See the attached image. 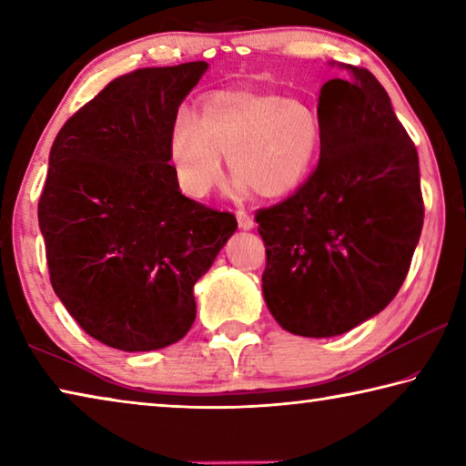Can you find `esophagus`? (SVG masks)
I'll return each instance as SVG.
<instances>
[{
	"label": "esophagus",
	"instance_id": "1",
	"mask_svg": "<svg viewBox=\"0 0 466 466\" xmlns=\"http://www.w3.org/2000/svg\"><path fill=\"white\" fill-rule=\"evenodd\" d=\"M236 219H238V226L242 230H252V228H255V219H252L244 209L236 211Z\"/></svg>",
	"mask_w": 466,
	"mask_h": 466
}]
</instances>
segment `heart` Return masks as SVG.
Returning <instances> with one entry per match:
<instances>
[{
    "instance_id": "b5f03b06",
    "label": "heart",
    "mask_w": 466,
    "mask_h": 466,
    "mask_svg": "<svg viewBox=\"0 0 466 466\" xmlns=\"http://www.w3.org/2000/svg\"><path fill=\"white\" fill-rule=\"evenodd\" d=\"M322 121L296 98L258 90H219L195 115H178L168 131V157L180 191L201 199L222 183V157L238 188L265 199L296 193L317 168Z\"/></svg>"
}]
</instances>
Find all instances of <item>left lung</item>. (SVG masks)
<instances>
[{"label": "left lung", "mask_w": 466, "mask_h": 466, "mask_svg": "<svg viewBox=\"0 0 466 466\" xmlns=\"http://www.w3.org/2000/svg\"><path fill=\"white\" fill-rule=\"evenodd\" d=\"M320 88V160L310 178L257 211L263 296L279 325L335 337L384 310L423 228L420 157L380 82L343 66Z\"/></svg>", "instance_id": "obj_1"}]
</instances>
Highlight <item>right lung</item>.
<instances>
[{"instance_id":"1","label":"right lung","mask_w":466,"mask_h":466,"mask_svg":"<svg viewBox=\"0 0 466 466\" xmlns=\"http://www.w3.org/2000/svg\"><path fill=\"white\" fill-rule=\"evenodd\" d=\"M205 61L115 77L69 116L38 199L51 286L86 333L123 351L183 339L193 286L236 232L180 193L168 131Z\"/></svg>"}]
</instances>
